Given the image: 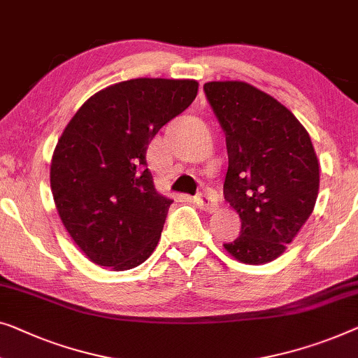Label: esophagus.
I'll return each mask as SVG.
<instances>
[{
  "label": "esophagus",
  "mask_w": 358,
  "mask_h": 358,
  "mask_svg": "<svg viewBox=\"0 0 358 358\" xmlns=\"http://www.w3.org/2000/svg\"><path fill=\"white\" fill-rule=\"evenodd\" d=\"M195 203L200 206L201 210H205V211H215L216 210V203H215V200L211 199L210 195H206V194H199L195 196Z\"/></svg>",
  "instance_id": "obj_1"
}]
</instances>
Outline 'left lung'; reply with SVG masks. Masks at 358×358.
Wrapping results in <instances>:
<instances>
[{
  "label": "left lung",
  "instance_id": "8db88e82",
  "mask_svg": "<svg viewBox=\"0 0 358 358\" xmlns=\"http://www.w3.org/2000/svg\"><path fill=\"white\" fill-rule=\"evenodd\" d=\"M203 90L226 136L224 199L242 220L241 236L224 248L247 265L276 260L318 196L308 132L286 106L245 82H206Z\"/></svg>",
  "mask_w": 358,
  "mask_h": 358
}]
</instances>
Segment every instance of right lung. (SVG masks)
I'll list each match as a JSON object with an SVG mask.
<instances>
[{
  "instance_id": "1",
  "label": "right lung",
  "mask_w": 358,
  "mask_h": 358,
  "mask_svg": "<svg viewBox=\"0 0 358 358\" xmlns=\"http://www.w3.org/2000/svg\"><path fill=\"white\" fill-rule=\"evenodd\" d=\"M196 92L189 79L124 80L90 96L66 126L51 158V192L90 262L124 271L153 253L173 200L155 189L147 148Z\"/></svg>"
}]
</instances>
